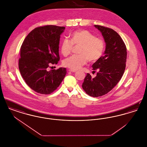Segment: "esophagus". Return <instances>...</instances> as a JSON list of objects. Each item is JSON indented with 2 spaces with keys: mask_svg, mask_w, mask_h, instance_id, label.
Masks as SVG:
<instances>
[{
  "mask_svg": "<svg viewBox=\"0 0 147 147\" xmlns=\"http://www.w3.org/2000/svg\"><path fill=\"white\" fill-rule=\"evenodd\" d=\"M69 71H71V72H76V71H77V70H73V69H69Z\"/></svg>",
  "mask_w": 147,
  "mask_h": 147,
  "instance_id": "1",
  "label": "esophagus"
}]
</instances>
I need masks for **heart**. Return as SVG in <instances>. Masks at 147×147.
Listing matches in <instances>:
<instances>
[{"instance_id":"obj_1","label":"heart","mask_w":147,"mask_h":147,"mask_svg":"<svg viewBox=\"0 0 147 147\" xmlns=\"http://www.w3.org/2000/svg\"><path fill=\"white\" fill-rule=\"evenodd\" d=\"M80 45L78 53L65 59L63 65L73 70H77L85 65L88 59L90 62H95L102 56L105 49V42L90 31L81 30L74 31L71 35V41L67 38L63 40L61 45V53L64 56H68L73 45Z\"/></svg>"}]
</instances>
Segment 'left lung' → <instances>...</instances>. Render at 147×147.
Returning a JSON list of instances; mask_svg holds the SVG:
<instances>
[{
    "mask_svg": "<svg viewBox=\"0 0 147 147\" xmlns=\"http://www.w3.org/2000/svg\"><path fill=\"white\" fill-rule=\"evenodd\" d=\"M94 26L101 32L106 49L104 55L92 65V70L98 71L96 76L92 78L87 73L82 87L88 95L96 98L111 91L121 79L126 68L127 49L121 36L112 28Z\"/></svg>",
    "mask_w": 147,
    "mask_h": 147,
    "instance_id": "1",
    "label": "left lung"
}]
</instances>
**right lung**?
Here are the masks:
<instances>
[{"label": "right lung", "instance_id": "right-lung-1", "mask_svg": "<svg viewBox=\"0 0 147 147\" xmlns=\"http://www.w3.org/2000/svg\"><path fill=\"white\" fill-rule=\"evenodd\" d=\"M64 27L47 25L36 28L25 38L20 49L19 68L25 83L33 90L49 94L59 86L66 68L49 70L60 59L59 44Z\"/></svg>", "mask_w": 147, "mask_h": 147}]
</instances>
